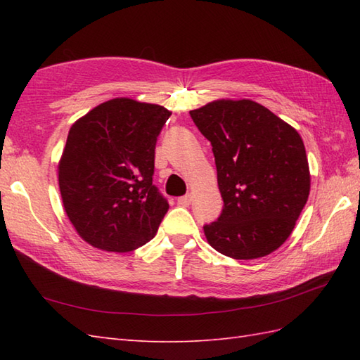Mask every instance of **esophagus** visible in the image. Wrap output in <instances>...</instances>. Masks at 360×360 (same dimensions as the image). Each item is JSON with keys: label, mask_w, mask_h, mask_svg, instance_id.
I'll list each match as a JSON object with an SVG mask.
<instances>
[{"label": "esophagus", "mask_w": 360, "mask_h": 360, "mask_svg": "<svg viewBox=\"0 0 360 360\" xmlns=\"http://www.w3.org/2000/svg\"><path fill=\"white\" fill-rule=\"evenodd\" d=\"M190 202H192V195H186L178 198V204L182 205V207H188Z\"/></svg>", "instance_id": "esophagus-1"}]
</instances>
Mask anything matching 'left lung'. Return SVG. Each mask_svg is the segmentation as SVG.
Returning a JSON list of instances; mask_svg holds the SVG:
<instances>
[{
  "label": "left lung",
  "instance_id": "left-lung-1",
  "mask_svg": "<svg viewBox=\"0 0 360 360\" xmlns=\"http://www.w3.org/2000/svg\"><path fill=\"white\" fill-rule=\"evenodd\" d=\"M212 143L224 207L204 226L210 246L235 259L277 250L308 201L311 174L297 129L250 98H218L190 111Z\"/></svg>",
  "mask_w": 360,
  "mask_h": 360
}]
</instances>
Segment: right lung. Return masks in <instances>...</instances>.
<instances>
[{"label": "right lung", "mask_w": 360, "mask_h": 360, "mask_svg": "<svg viewBox=\"0 0 360 360\" xmlns=\"http://www.w3.org/2000/svg\"><path fill=\"white\" fill-rule=\"evenodd\" d=\"M172 111L117 97L75 120L58 160L68 218L83 241L106 252L155 238L168 210L153 186L158 136Z\"/></svg>", "instance_id": "right-lung-1"}]
</instances>
